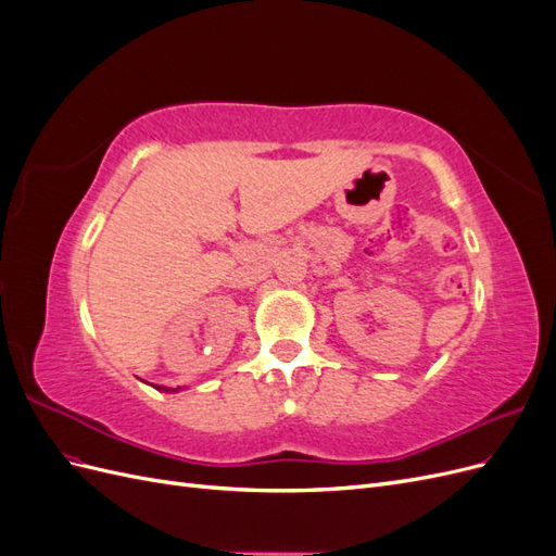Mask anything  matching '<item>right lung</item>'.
I'll use <instances>...</instances> for the list:
<instances>
[{
	"instance_id": "right-lung-1",
	"label": "right lung",
	"mask_w": 556,
	"mask_h": 556,
	"mask_svg": "<svg viewBox=\"0 0 556 556\" xmlns=\"http://www.w3.org/2000/svg\"><path fill=\"white\" fill-rule=\"evenodd\" d=\"M162 390H164V392H176V390H166V387H162Z\"/></svg>"
}]
</instances>
